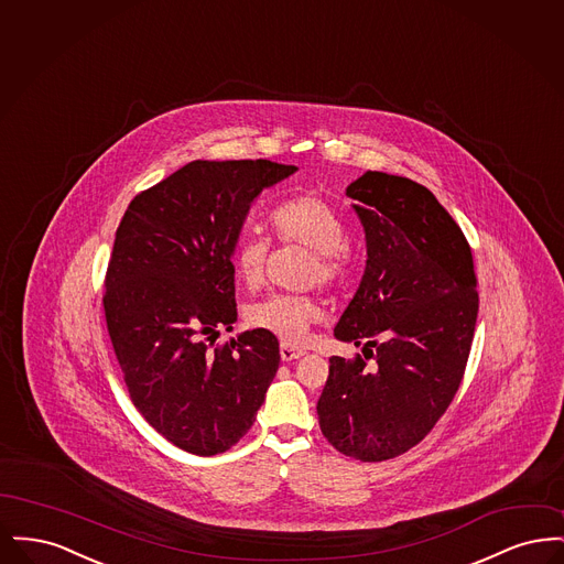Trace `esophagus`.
Masks as SVG:
<instances>
[{"label": "esophagus", "instance_id": "obj_1", "mask_svg": "<svg viewBox=\"0 0 564 564\" xmlns=\"http://www.w3.org/2000/svg\"><path fill=\"white\" fill-rule=\"evenodd\" d=\"M304 355V350L295 349V347H290V345H281V359L283 361H294V359H300Z\"/></svg>", "mask_w": 564, "mask_h": 564}]
</instances>
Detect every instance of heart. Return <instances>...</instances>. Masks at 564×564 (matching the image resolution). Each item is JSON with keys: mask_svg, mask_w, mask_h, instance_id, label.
I'll return each mask as SVG.
<instances>
[{"mask_svg": "<svg viewBox=\"0 0 564 564\" xmlns=\"http://www.w3.org/2000/svg\"><path fill=\"white\" fill-rule=\"evenodd\" d=\"M279 242H294L311 249L306 283L334 288L349 276L352 256L345 242V224L338 212L313 192L294 194L272 207L269 215ZM270 239L258 232H241L232 242V264L247 285L264 279ZM323 317L322 302L313 294H270L247 308V322L269 332L283 345L306 343L308 329Z\"/></svg>", "mask_w": 564, "mask_h": 564, "instance_id": "heart-1", "label": "heart"}]
</instances>
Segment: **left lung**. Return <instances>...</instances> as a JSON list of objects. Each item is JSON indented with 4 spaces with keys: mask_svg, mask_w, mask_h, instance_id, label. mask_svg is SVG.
<instances>
[{
    "mask_svg": "<svg viewBox=\"0 0 564 564\" xmlns=\"http://www.w3.org/2000/svg\"><path fill=\"white\" fill-rule=\"evenodd\" d=\"M347 196L368 260L334 336L364 357L329 359L317 414L338 453L387 460L423 442L455 400L478 317L476 272L463 230L425 186L368 171Z\"/></svg>",
    "mask_w": 564,
    "mask_h": 564,
    "instance_id": "8db88e82",
    "label": "left lung"
}]
</instances>
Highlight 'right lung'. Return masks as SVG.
<instances>
[{
  "mask_svg": "<svg viewBox=\"0 0 564 564\" xmlns=\"http://www.w3.org/2000/svg\"><path fill=\"white\" fill-rule=\"evenodd\" d=\"M270 161H194L134 196L106 272L109 338L139 414L177 448L230 451L276 375L279 340L237 322L232 242L264 188L294 173Z\"/></svg>",
  "mask_w": 564,
  "mask_h": 564,
  "instance_id": "1",
  "label": "right lung"
}]
</instances>
